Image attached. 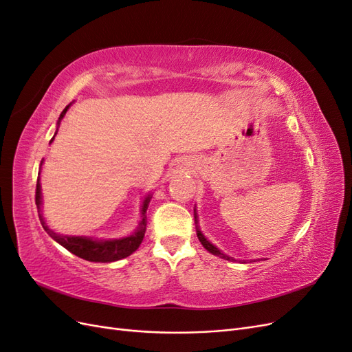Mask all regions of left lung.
Listing matches in <instances>:
<instances>
[{"instance_id":"obj_1","label":"left lung","mask_w":352,"mask_h":352,"mask_svg":"<svg viewBox=\"0 0 352 352\" xmlns=\"http://www.w3.org/2000/svg\"><path fill=\"white\" fill-rule=\"evenodd\" d=\"M197 219V217H195ZM197 235H198V239H199V242L202 243V247H204L207 251H210L211 254H214V255H217V257H220V258H225V260H229V261H233L235 258H232V257H229V255H226V254H223L220 250H217L214 245L212 243H210L206 238H204V235H202V233L197 229Z\"/></svg>"}]
</instances>
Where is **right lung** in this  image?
Returning a JSON list of instances; mask_svg holds the SVG:
<instances>
[{
	"instance_id": "obj_1",
	"label": "right lung",
	"mask_w": 352,
	"mask_h": 352,
	"mask_svg": "<svg viewBox=\"0 0 352 352\" xmlns=\"http://www.w3.org/2000/svg\"><path fill=\"white\" fill-rule=\"evenodd\" d=\"M69 107H70V104L66 105V109L61 111L60 119L66 114ZM52 140H54V138H52ZM52 140L50 141V144L52 142ZM41 164H42V162H41ZM150 199H151V197H148L144 201L142 220L140 223V228H138V230L133 233V235H131L129 238L114 239V241H94L91 238H83V236H63V235H58V233H56V232H52L47 226L44 217H42V214H41V202L42 201H41L39 175H38L36 192H35V204L38 207V216H39L42 228L45 229L48 235L54 241H57L60 245H63L66 250H69L72 254L78 255V257L87 260V261H95V263H110V261L122 260L140 248V245L145 235V229H146L145 228L146 226L145 212H146L148 204H150Z\"/></svg>"
}]
</instances>
